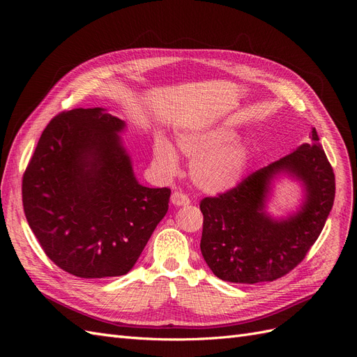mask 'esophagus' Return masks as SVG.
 <instances>
[{
	"label": "esophagus",
	"mask_w": 357,
	"mask_h": 357,
	"mask_svg": "<svg viewBox=\"0 0 357 357\" xmlns=\"http://www.w3.org/2000/svg\"><path fill=\"white\" fill-rule=\"evenodd\" d=\"M171 202L175 205V207H182V205H188L191 201H190L188 197L183 195L182 192H178V191H176V192L172 194Z\"/></svg>",
	"instance_id": "obj_1"
}]
</instances>
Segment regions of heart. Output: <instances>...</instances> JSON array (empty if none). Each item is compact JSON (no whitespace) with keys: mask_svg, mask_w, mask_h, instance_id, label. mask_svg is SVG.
Instances as JSON below:
<instances>
[{"mask_svg":"<svg viewBox=\"0 0 357 357\" xmlns=\"http://www.w3.org/2000/svg\"><path fill=\"white\" fill-rule=\"evenodd\" d=\"M238 131L229 123H214L181 131L176 146L192 160L191 179L197 188L207 194H226L245 179L250 162L252 149L238 139ZM153 159L166 175H174L179 167V158L174 144L163 136L153 143Z\"/></svg>","mask_w":357,"mask_h":357,"instance_id":"obj_1","label":"heart"}]
</instances>
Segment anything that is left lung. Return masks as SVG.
I'll use <instances>...</instances> for the list:
<instances>
[{
    "instance_id": "8db88e82",
    "label": "left lung",
    "mask_w": 357,
    "mask_h": 357,
    "mask_svg": "<svg viewBox=\"0 0 357 357\" xmlns=\"http://www.w3.org/2000/svg\"><path fill=\"white\" fill-rule=\"evenodd\" d=\"M304 143L285 158L259 169L236 190L204 198L201 253L213 273L227 282H271L292 271L320 236L333 208V167L318 143ZM288 178L302 188L295 211L268 213L278 181Z\"/></svg>"
}]
</instances>
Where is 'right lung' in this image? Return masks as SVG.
<instances>
[{"instance_id": "1", "label": "right lung", "mask_w": 357, "mask_h": 357, "mask_svg": "<svg viewBox=\"0 0 357 357\" xmlns=\"http://www.w3.org/2000/svg\"><path fill=\"white\" fill-rule=\"evenodd\" d=\"M126 130V121L101 107L62 112L43 130L26 169L29 226L70 275H126L167 213L171 190L137 181Z\"/></svg>"}]
</instances>
